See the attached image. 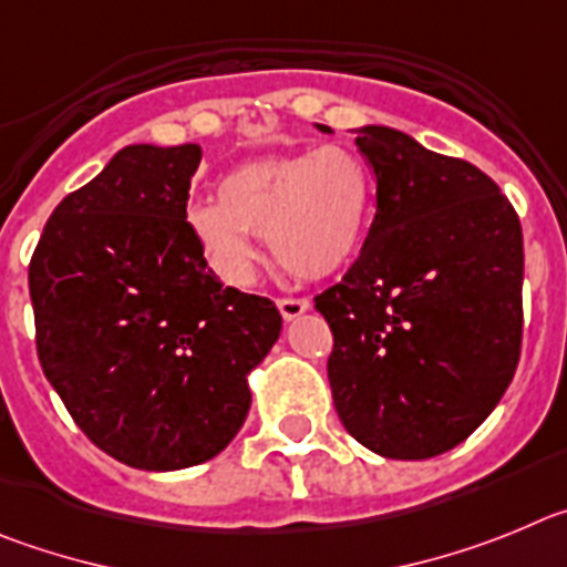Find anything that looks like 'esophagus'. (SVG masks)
Masks as SVG:
<instances>
[{"label":"esophagus","mask_w":567,"mask_h":567,"mask_svg":"<svg viewBox=\"0 0 567 567\" xmlns=\"http://www.w3.org/2000/svg\"><path fill=\"white\" fill-rule=\"evenodd\" d=\"M279 313H282L285 321H293L299 319L302 313H308L310 302L308 299H279Z\"/></svg>","instance_id":"obj_1"}]
</instances>
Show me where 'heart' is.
Instances as JSON below:
<instances>
[{
	"label": "heart",
	"mask_w": 567,
	"mask_h": 567,
	"mask_svg": "<svg viewBox=\"0 0 567 567\" xmlns=\"http://www.w3.org/2000/svg\"><path fill=\"white\" fill-rule=\"evenodd\" d=\"M372 175L341 144L248 161L228 172L217 200L188 208V231L208 268L246 288L257 274V237L302 279L336 277L364 248L372 220Z\"/></svg>",
	"instance_id": "obj_1"
}]
</instances>
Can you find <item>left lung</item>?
<instances>
[{"label": "left lung", "instance_id": "obj_1", "mask_svg": "<svg viewBox=\"0 0 567 567\" xmlns=\"http://www.w3.org/2000/svg\"><path fill=\"white\" fill-rule=\"evenodd\" d=\"M324 135L333 130L316 124ZM375 172L355 265L316 296L344 430L392 461L466 441L499 404L523 339V228L477 166L384 124L350 130Z\"/></svg>", "mask_w": 567, "mask_h": 567}]
</instances>
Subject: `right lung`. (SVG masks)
Wrapping results in <instances>:
<instances>
[{
  "label": "right lung",
  "instance_id": "1",
  "mask_svg": "<svg viewBox=\"0 0 567 567\" xmlns=\"http://www.w3.org/2000/svg\"><path fill=\"white\" fill-rule=\"evenodd\" d=\"M200 157L115 152L55 206L28 271L44 375L95 446L144 472L220 455L282 330L271 299L223 288L188 231Z\"/></svg>",
  "mask_w": 567,
  "mask_h": 567
}]
</instances>
